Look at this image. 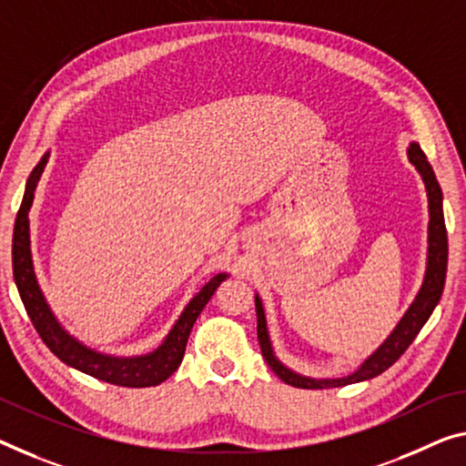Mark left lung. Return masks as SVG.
<instances>
[{"mask_svg":"<svg viewBox=\"0 0 466 466\" xmlns=\"http://www.w3.org/2000/svg\"><path fill=\"white\" fill-rule=\"evenodd\" d=\"M408 160H410L417 170L423 177L427 198H429V248H427V270L423 285L414 298V302L408 308L402 320L393 329L391 335L385 339L381 346H379L373 354H370L367 360H364L358 370L352 375L339 377V379H312L304 377L283 367L281 362L277 360L273 354V346H270L268 331H267V319H264V308L262 299L256 296V317H258V341H260V350L264 360L273 373L293 388L302 390H327V388H341V385L367 381V379H373L381 375L383 370H388L393 362L398 360L400 356L406 352V348L410 346L417 338L420 329L427 323V319L431 317L433 308L438 306L443 283H446V268H448V233H446V223H443V210H441V187L435 178V173L429 164L427 156L423 149H420L419 143H410L408 147Z\"/></svg>","mask_w":466,"mask_h":466,"instance_id":"obj_1","label":"left lung"}]
</instances>
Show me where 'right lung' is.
Masks as SVG:
<instances>
[{"instance_id": "1", "label": "right lung", "mask_w": 466, "mask_h": 466, "mask_svg": "<svg viewBox=\"0 0 466 466\" xmlns=\"http://www.w3.org/2000/svg\"><path fill=\"white\" fill-rule=\"evenodd\" d=\"M47 158L49 154L43 156L41 162L33 168L31 177H28L23 204H20L16 225H14L12 239L14 281H16V288L20 298H23L28 319L33 320V327L37 329L43 343H46L64 364L81 370V373H87L99 379V381L112 385H123V388H152V385L167 381L183 360L185 346H187L193 323H196L199 312L204 310V306L210 302L214 291H217L218 285L223 283L228 275L220 273L217 277H212L210 281L199 289V293L193 296L187 308H185L181 317H178L175 327L170 329L167 339H164L162 346L158 350H154V352H149L146 356L116 358L108 354H99L96 350L83 346L81 341L75 339L73 335L58 323V319H56L54 312L49 310L33 268L31 238H28V210H31L35 187H37V181L43 168H46Z\"/></svg>"}]
</instances>
